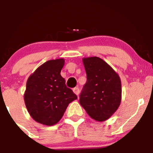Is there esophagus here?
Returning a JSON list of instances; mask_svg holds the SVG:
<instances>
[{"mask_svg": "<svg viewBox=\"0 0 153 153\" xmlns=\"http://www.w3.org/2000/svg\"><path fill=\"white\" fill-rule=\"evenodd\" d=\"M73 93H74V94H75V95H77V96H78L79 93H80V91H79V88H78V87L74 88L73 89Z\"/></svg>", "mask_w": 153, "mask_h": 153, "instance_id": "34e87169", "label": "esophagus"}]
</instances>
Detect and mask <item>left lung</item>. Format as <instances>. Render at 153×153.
I'll return each mask as SVG.
<instances>
[{
  "label": "left lung",
  "mask_w": 153,
  "mask_h": 153,
  "mask_svg": "<svg viewBox=\"0 0 153 153\" xmlns=\"http://www.w3.org/2000/svg\"><path fill=\"white\" fill-rule=\"evenodd\" d=\"M87 81L80 95V105L94 120L103 122L118 109L122 82L109 65L98 57L82 58Z\"/></svg>",
  "instance_id": "1"
}]
</instances>
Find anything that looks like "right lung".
Listing matches in <instances>:
<instances>
[{
    "instance_id": "obj_1",
    "label": "right lung",
    "mask_w": 153,
    "mask_h": 153,
    "mask_svg": "<svg viewBox=\"0 0 153 153\" xmlns=\"http://www.w3.org/2000/svg\"><path fill=\"white\" fill-rule=\"evenodd\" d=\"M63 58L51 59L40 65L28 78L24 95L28 112L36 122L47 126L62 119L70 103L78 99L67 88L60 72Z\"/></svg>"
}]
</instances>
